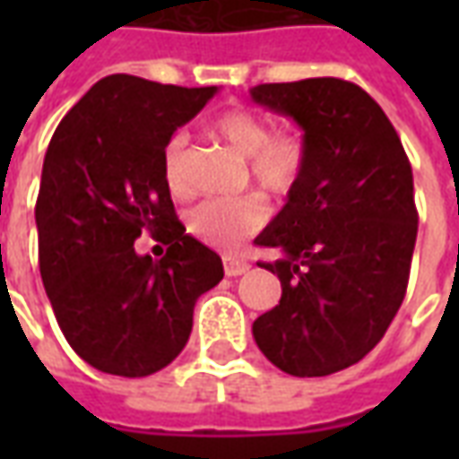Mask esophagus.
I'll list each match as a JSON object with an SVG mask.
<instances>
[{
	"label": "esophagus",
	"mask_w": 459,
	"mask_h": 459,
	"mask_svg": "<svg viewBox=\"0 0 459 459\" xmlns=\"http://www.w3.org/2000/svg\"><path fill=\"white\" fill-rule=\"evenodd\" d=\"M223 270H226V275L229 278H238L243 273H248L250 265L246 260H238V258H223Z\"/></svg>",
	"instance_id": "1"
}]
</instances>
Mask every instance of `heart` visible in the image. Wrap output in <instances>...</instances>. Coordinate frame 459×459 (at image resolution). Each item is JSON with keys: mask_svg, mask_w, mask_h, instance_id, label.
I'll use <instances>...</instances> for the list:
<instances>
[{"mask_svg": "<svg viewBox=\"0 0 459 459\" xmlns=\"http://www.w3.org/2000/svg\"><path fill=\"white\" fill-rule=\"evenodd\" d=\"M209 134L246 160L248 179L268 196H288L302 179L307 164V142L295 127L273 130L260 115L236 108L209 122ZM186 150V134H174L164 147V174L177 184ZM268 211L255 196L206 199L189 211V233L211 248L233 253L265 223Z\"/></svg>", "mask_w": 459, "mask_h": 459, "instance_id": "b5f03b06", "label": "heart"}]
</instances>
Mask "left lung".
<instances>
[{
  "label": "left lung",
  "mask_w": 459,
  "mask_h": 459,
  "mask_svg": "<svg viewBox=\"0 0 459 459\" xmlns=\"http://www.w3.org/2000/svg\"><path fill=\"white\" fill-rule=\"evenodd\" d=\"M250 98L307 142L302 179L255 238L282 253L258 263L282 298L253 337L285 374H337L381 342L405 298L418 236L411 161L381 105L349 81L265 83Z\"/></svg>",
  "instance_id": "left-lung-1"
}]
</instances>
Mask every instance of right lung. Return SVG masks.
<instances>
[{"label":"right lung","instance_id":"obj_1","mask_svg":"<svg viewBox=\"0 0 459 459\" xmlns=\"http://www.w3.org/2000/svg\"><path fill=\"white\" fill-rule=\"evenodd\" d=\"M219 93L115 74L56 127L36 199L39 268L58 327L103 374L142 378L186 346L196 299L223 263L174 213L164 147ZM152 232L170 248L152 261L134 240Z\"/></svg>","mask_w":459,"mask_h":459}]
</instances>
